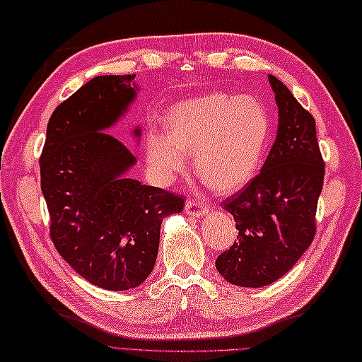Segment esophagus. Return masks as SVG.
Wrapping results in <instances>:
<instances>
[{
	"mask_svg": "<svg viewBox=\"0 0 362 362\" xmlns=\"http://www.w3.org/2000/svg\"><path fill=\"white\" fill-rule=\"evenodd\" d=\"M185 210L189 216L200 218V216H205V214L210 213V206L200 200H187Z\"/></svg>",
	"mask_w": 362,
	"mask_h": 362,
	"instance_id": "esophagus-1",
	"label": "esophagus"
}]
</instances>
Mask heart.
I'll list each match as a JSON object with an SVG mask.
<instances>
[{"label":"heart","instance_id":"1","mask_svg":"<svg viewBox=\"0 0 362 362\" xmlns=\"http://www.w3.org/2000/svg\"><path fill=\"white\" fill-rule=\"evenodd\" d=\"M168 132L151 127L146 162L158 181L167 182L195 154L200 180L221 192L243 187L261 167L270 135V116L252 95L213 92L175 105Z\"/></svg>","mask_w":362,"mask_h":362}]
</instances>
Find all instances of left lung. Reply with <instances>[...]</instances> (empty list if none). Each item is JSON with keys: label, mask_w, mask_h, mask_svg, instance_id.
I'll use <instances>...</instances> for the list:
<instances>
[{"label": "left lung", "mask_w": 362, "mask_h": 362, "mask_svg": "<svg viewBox=\"0 0 362 362\" xmlns=\"http://www.w3.org/2000/svg\"><path fill=\"white\" fill-rule=\"evenodd\" d=\"M269 81L280 116L275 143L261 173L223 202L238 235L216 259V269L243 288L280 280L312 245L325 181L313 116L280 79L269 76Z\"/></svg>", "instance_id": "8db88e82"}]
</instances>
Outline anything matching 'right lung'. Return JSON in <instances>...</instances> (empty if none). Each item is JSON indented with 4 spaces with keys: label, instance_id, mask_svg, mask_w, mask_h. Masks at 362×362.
<instances>
[{
    "label": "right lung",
    "instance_id": "obj_1",
    "mask_svg": "<svg viewBox=\"0 0 362 362\" xmlns=\"http://www.w3.org/2000/svg\"><path fill=\"white\" fill-rule=\"evenodd\" d=\"M133 79L98 76L57 106L40 158L55 250L107 291L136 288L149 276L163 218L185 206L182 195L125 177L136 158L106 133L135 100Z\"/></svg>",
    "mask_w": 362,
    "mask_h": 362
}]
</instances>
